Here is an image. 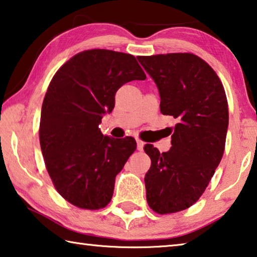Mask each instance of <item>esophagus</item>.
<instances>
[{"mask_svg":"<svg viewBox=\"0 0 257 257\" xmlns=\"http://www.w3.org/2000/svg\"><path fill=\"white\" fill-rule=\"evenodd\" d=\"M136 142H137V150H138V151H143V148H144V142H143V141H141L140 138H137Z\"/></svg>","mask_w":257,"mask_h":257,"instance_id":"34e87169","label":"esophagus"}]
</instances>
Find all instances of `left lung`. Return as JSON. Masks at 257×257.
<instances>
[{"instance_id":"8db88e82","label":"left lung","mask_w":257,"mask_h":257,"mask_svg":"<svg viewBox=\"0 0 257 257\" xmlns=\"http://www.w3.org/2000/svg\"><path fill=\"white\" fill-rule=\"evenodd\" d=\"M137 58L157 83L161 113L177 121L168 152L144 146L151 159L146 200L157 214L177 213L199 200L221 162L229 125L225 90L216 72L190 52Z\"/></svg>"}]
</instances>
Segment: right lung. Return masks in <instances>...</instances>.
<instances>
[{
	"instance_id": "add662e5",
	"label": "right lung",
	"mask_w": 257,
	"mask_h": 257,
	"mask_svg": "<svg viewBox=\"0 0 257 257\" xmlns=\"http://www.w3.org/2000/svg\"><path fill=\"white\" fill-rule=\"evenodd\" d=\"M146 75L135 57L106 49L81 51L52 77L40 120V145L55 189L77 208L97 210L111 201L115 176L135 152L133 137L104 136L103 114L117 89Z\"/></svg>"
}]
</instances>
